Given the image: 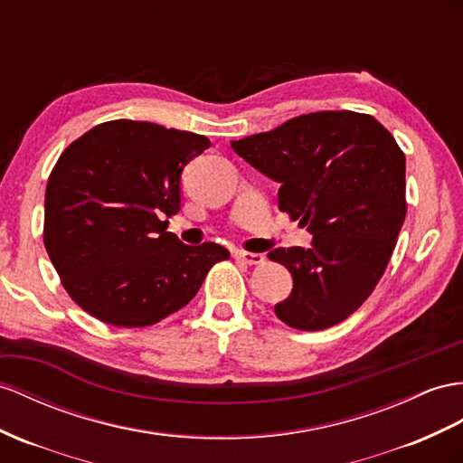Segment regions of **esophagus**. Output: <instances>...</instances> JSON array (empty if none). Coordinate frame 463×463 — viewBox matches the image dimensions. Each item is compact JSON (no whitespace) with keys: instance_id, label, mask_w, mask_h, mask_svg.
<instances>
[{"instance_id":"obj_1","label":"esophagus","mask_w":463,"mask_h":463,"mask_svg":"<svg viewBox=\"0 0 463 463\" xmlns=\"http://www.w3.org/2000/svg\"><path fill=\"white\" fill-rule=\"evenodd\" d=\"M234 258L239 260L242 264L248 266H256V264H262L264 262V256L262 254H256V252H244V250H236Z\"/></svg>"}]
</instances>
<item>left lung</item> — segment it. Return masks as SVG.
<instances>
[{"mask_svg":"<svg viewBox=\"0 0 463 463\" xmlns=\"http://www.w3.org/2000/svg\"><path fill=\"white\" fill-rule=\"evenodd\" d=\"M279 184V211L313 234L311 248H274L268 258L293 276L279 321L323 330L370 298L405 222V154L372 115L318 111L269 133L231 142Z\"/></svg>","mask_w":463,"mask_h":463,"instance_id":"left-lung-1","label":"left lung"}]
</instances>
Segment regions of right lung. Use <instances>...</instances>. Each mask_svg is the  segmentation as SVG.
Instances as JSON below:
<instances>
[{"instance_id": "right-lung-1", "label": "right lung", "mask_w": 463, "mask_h": 463, "mask_svg": "<svg viewBox=\"0 0 463 463\" xmlns=\"http://www.w3.org/2000/svg\"><path fill=\"white\" fill-rule=\"evenodd\" d=\"M211 146L203 135L148 121L101 123L58 158L44 194V248L62 286L99 321L140 328L195 298L224 246L168 232L182 172Z\"/></svg>"}]
</instances>
